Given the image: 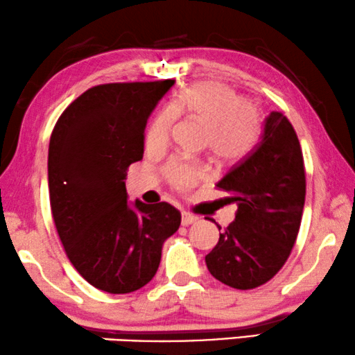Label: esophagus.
Returning a JSON list of instances; mask_svg holds the SVG:
<instances>
[{
	"instance_id": "obj_1",
	"label": "esophagus",
	"mask_w": 355,
	"mask_h": 355,
	"mask_svg": "<svg viewBox=\"0 0 355 355\" xmlns=\"http://www.w3.org/2000/svg\"><path fill=\"white\" fill-rule=\"evenodd\" d=\"M196 222H198V217H194V216H191V214H188V212H183L182 214V225L188 227V225H193V223H196Z\"/></svg>"
}]
</instances>
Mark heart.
I'll return each mask as SVG.
<instances>
[{
    "instance_id": "obj_1",
    "label": "heart",
    "mask_w": 355,
    "mask_h": 355,
    "mask_svg": "<svg viewBox=\"0 0 355 355\" xmlns=\"http://www.w3.org/2000/svg\"><path fill=\"white\" fill-rule=\"evenodd\" d=\"M175 117H188L204 127L209 153L220 164L246 157L257 141L261 112L228 85L198 82L178 92L168 107L154 117L146 130V148L161 151L167 146ZM164 178L175 191L187 193L201 182L202 168L196 164L171 159L162 168Z\"/></svg>"
}]
</instances>
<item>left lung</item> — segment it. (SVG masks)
<instances>
[{
  "instance_id": "1",
  "label": "left lung",
  "mask_w": 355,
  "mask_h": 355,
  "mask_svg": "<svg viewBox=\"0 0 355 355\" xmlns=\"http://www.w3.org/2000/svg\"><path fill=\"white\" fill-rule=\"evenodd\" d=\"M217 187L238 211L206 256L209 272L236 289L262 286L288 261L306 201L301 143L286 116L273 111L263 121L259 143Z\"/></svg>"
}]
</instances>
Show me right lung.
Here are the masks:
<instances>
[{
  "mask_svg": "<svg viewBox=\"0 0 355 355\" xmlns=\"http://www.w3.org/2000/svg\"><path fill=\"white\" fill-rule=\"evenodd\" d=\"M175 80L103 83L69 104L49 139L48 187L64 251L89 284L137 291L156 275L162 244L180 227L168 202L127 204L125 177L141 161L144 127Z\"/></svg>",
  "mask_w": 355,
  "mask_h": 355,
  "instance_id": "add662e5",
  "label": "right lung"
}]
</instances>
